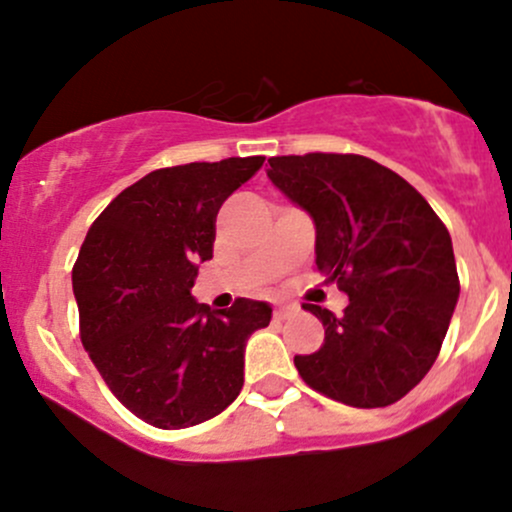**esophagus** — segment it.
I'll return each mask as SVG.
<instances>
[{"mask_svg": "<svg viewBox=\"0 0 512 512\" xmlns=\"http://www.w3.org/2000/svg\"><path fill=\"white\" fill-rule=\"evenodd\" d=\"M292 314H294L292 304H277V309H274V319H289Z\"/></svg>", "mask_w": 512, "mask_h": 512, "instance_id": "34e87169", "label": "esophagus"}]
</instances>
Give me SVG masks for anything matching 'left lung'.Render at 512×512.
<instances>
[{
	"mask_svg": "<svg viewBox=\"0 0 512 512\" xmlns=\"http://www.w3.org/2000/svg\"><path fill=\"white\" fill-rule=\"evenodd\" d=\"M267 176L316 225V267L348 294L343 316L306 304L326 328L294 355L314 390L351 407H387L437 360L459 301L449 230L422 193L358 154L272 157Z\"/></svg>",
	"mask_w": 512,
	"mask_h": 512,
	"instance_id": "left-lung-1",
	"label": "left lung"
}]
</instances>
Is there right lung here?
<instances>
[{"instance_id":"right-lung-1","label":"right lung","mask_w":512,"mask_h":512,"mask_svg":"<svg viewBox=\"0 0 512 512\" xmlns=\"http://www.w3.org/2000/svg\"><path fill=\"white\" fill-rule=\"evenodd\" d=\"M265 157L159 169L90 225L73 267L80 338L112 395L147 424L184 429L215 417L245 383V343L270 326L267 301L211 311L193 299L213 257L215 215Z\"/></svg>"}]
</instances>
